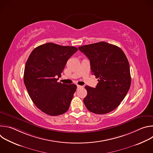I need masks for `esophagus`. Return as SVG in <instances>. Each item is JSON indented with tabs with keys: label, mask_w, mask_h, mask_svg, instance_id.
<instances>
[{
	"label": "esophagus",
	"mask_w": 153,
	"mask_h": 153,
	"mask_svg": "<svg viewBox=\"0 0 153 153\" xmlns=\"http://www.w3.org/2000/svg\"><path fill=\"white\" fill-rule=\"evenodd\" d=\"M77 88H82V87H83V86H80V85H77Z\"/></svg>",
	"instance_id": "obj_1"
}]
</instances>
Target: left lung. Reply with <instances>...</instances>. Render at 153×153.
Returning <instances> with one entry per match:
<instances>
[{
    "label": "left lung",
    "mask_w": 153,
    "mask_h": 153,
    "mask_svg": "<svg viewBox=\"0 0 153 153\" xmlns=\"http://www.w3.org/2000/svg\"><path fill=\"white\" fill-rule=\"evenodd\" d=\"M90 61L91 73L99 79L96 88L85 86L83 102L88 110L104 114L113 111L126 96L131 85L129 65L123 51L105 42L79 47Z\"/></svg>",
    "instance_id": "obj_1"
}]
</instances>
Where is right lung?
<instances>
[{"label":"right lung","instance_id":"obj_1","mask_svg":"<svg viewBox=\"0 0 153 153\" xmlns=\"http://www.w3.org/2000/svg\"><path fill=\"white\" fill-rule=\"evenodd\" d=\"M77 50L74 47L47 43L34 48L27 61L24 81L28 94L39 110L48 115H61L69 109L77 86L57 80L67 60Z\"/></svg>","mask_w":153,"mask_h":153}]
</instances>
